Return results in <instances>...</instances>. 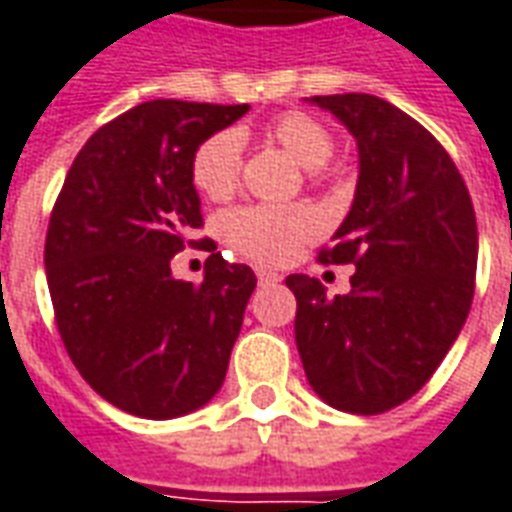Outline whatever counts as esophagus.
<instances>
[{"instance_id":"1","label":"esophagus","mask_w":512,"mask_h":512,"mask_svg":"<svg viewBox=\"0 0 512 512\" xmlns=\"http://www.w3.org/2000/svg\"><path fill=\"white\" fill-rule=\"evenodd\" d=\"M257 282L260 285H274V282H282V274L268 271V268H257Z\"/></svg>"}]
</instances>
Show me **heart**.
Segmentation results:
<instances>
[{"mask_svg": "<svg viewBox=\"0 0 512 512\" xmlns=\"http://www.w3.org/2000/svg\"><path fill=\"white\" fill-rule=\"evenodd\" d=\"M268 138L298 165L320 173L333 154V135L306 113H282L268 124ZM192 181L211 200H227L241 181V140L236 132H217L192 157ZM227 244L255 263L282 266L320 233V219L309 206H244L222 222Z\"/></svg>", "mask_w": 512, "mask_h": 512, "instance_id": "heart-1", "label": "heart"}]
</instances>
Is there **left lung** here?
<instances>
[{
	"instance_id": "left-lung-1",
	"label": "left lung",
	"mask_w": 512,
	"mask_h": 512,
	"mask_svg": "<svg viewBox=\"0 0 512 512\" xmlns=\"http://www.w3.org/2000/svg\"><path fill=\"white\" fill-rule=\"evenodd\" d=\"M358 143L350 214L320 263H352L350 293L328 298L304 274L295 344L314 393L342 412L380 415L431 380L464 328L478 271V222L450 154L418 121L374 94H328Z\"/></svg>"
}]
</instances>
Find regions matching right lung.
<instances>
[{
  "mask_svg": "<svg viewBox=\"0 0 512 512\" xmlns=\"http://www.w3.org/2000/svg\"><path fill=\"white\" fill-rule=\"evenodd\" d=\"M249 105L151 100L78 151L45 236L56 328L113 407L149 420L200 410L222 388L255 271L208 246L200 285L170 260L203 227L192 157Z\"/></svg>",
  "mask_w": 512,
  "mask_h": 512,
  "instance_id": "right-lung-1",
  "label": "right lung"
}]
</instances>
